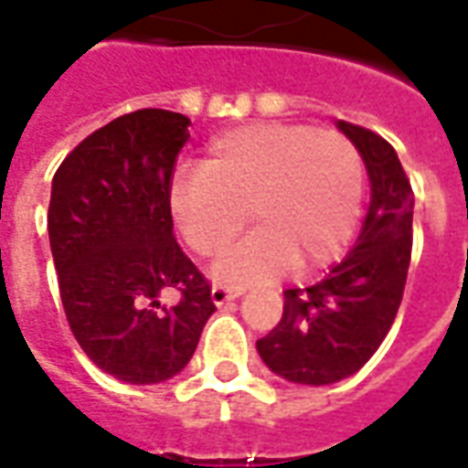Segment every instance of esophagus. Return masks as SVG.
I'll list each match as a JSON object with an SVG mask.
<instances>
[{"instance_id":"obj_1","label":"esophagus","mask_w":468,"mask_h":468,"mask_svg":"<svg viewBox=\"0 0 468 468\" xmlns=\"http://www.w3.org/2000/svg\"><path fill=\"white\" fill-rule=\"evenodd\" d=\"M243 295V290H238V287H225V285H216L213 290H210V297H213V303L220 307V304L230 303V300H235V297Z\"/></svg>"}]
</instances>
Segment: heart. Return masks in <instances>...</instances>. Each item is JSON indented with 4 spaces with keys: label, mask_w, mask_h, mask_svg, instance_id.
Listing matches in <instances>:
<instances>
[{
    "label": "heart",
    "mask_w": 468,
    "mask_h": 468,
    "mask_svg": "<svg viewBox=\"0 0 468 468\" xmlns=\"http://www.w3.org/2000/svg\"><path fill=\"white\" fill-rule=\"evenodd\" d=\"M365 164L355 144L335 131L258 123L235 128L207 148L200 171L168 188V207L183 240L216 255L248 220V238L213 265L233 287L258 285L290 265L313 272L332 262L357 228Z\"/></svg>",
    "instance_id": "b5f03b06"
}]
</instances>
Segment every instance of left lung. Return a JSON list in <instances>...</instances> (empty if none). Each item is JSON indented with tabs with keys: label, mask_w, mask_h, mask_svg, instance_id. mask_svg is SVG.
<instances>
[{
	"label": "left lung",
	"mask_w": 468,
	"mask_h": 468,
	"mask_svg": "<svg viewBox=\"0 0 468 468\" xmlns=\"http://www.w3.org/2000/svg\"><path fill=\"white\" fill-rule=\"evenodd\" d=\"M337 128L359 151L372 186L362 233L324 280L285 290L282 320L258 340L275 375L313 387L369 362L397 317L411 261L414 193L397 151L369 128L347 121Z\"/></svg>",
	"instance_id": "obj_1"
}]
</instances>
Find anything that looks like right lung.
Listing matches in <instances>:
<instances>
[{"mask_svg":"<svg viewBox=\"0 0 468 468\" xmlns=\"http://www.w3.org/2000/svg\"><path fill=\"white\" fill-rule=\"evenodd\" d=\"M188 116L141 109L86 136L51 181L49 243L69 327L86 357L128 384L188 365L216 303L173 235L168 188ZM165 289L182 300L157 303Z\"/></svg>","mask_w":468,"mask_h":468,"instance_id":"right-lung-1","label":"right lung"}]
</instances>
